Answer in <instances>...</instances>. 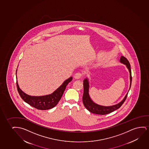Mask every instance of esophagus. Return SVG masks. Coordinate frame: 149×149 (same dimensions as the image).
<instances>
[{"mask_svg": "<svg viewBox=\"0 0 149 149\" xmlns=\"http://www.w3.org/2000/svg\"><path fill=\"white\" fill-rule=\"evenodd\" d=\"M82 76V74L81 73L78 72L74 75V78L75 79H79Z\"/></svg>", "mask_w": 149, "mask_h": 149, "instance_id": "obj_1", "label": "esophagus"}]
</instances>
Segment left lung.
I'll return each mask as SVG.
<instances>
[{"mask_svg": "<svg viewBox=\"0 0 149 149\" xmlns=\"http://www.w3.org/2000/svg\"><path fill=\"white\" fill-rule=\"evenodd\" d=\"M120 61L121 63H123L126 65L127 68L129 70V71L130 73V88L131 82H132V75H131L130 65V63L128 61V59L123 56H122L120 57ZM130 88H129V90H130ZM84 90L82 101H83V103H84L85 107L92 113H93L95 114H101V115H105V114L110 113L111 112L114 111V110H116L120 108V106L122 105L124 103L125 100L126 99L128 94V93L125 97L124 99L118 104L112 105V106H101V105H98V104L94 103L90 98L89 93H88L89 82H88V78H86L84 80Z\"/></svg>", "mask_w": 149, "mask_h": 149, "instance_id": "left-lung-1", "label": "left lung"}]
</instances>
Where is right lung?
<instances>
[{"instance_id":"obj_1","label":"right lung","mask_w":149,"mask_h":149,"mask_svg":"<svg viewBox=\"0 0 149 149\" xmlns=\"http://www.w3.org/2000/svg\"><path fill=\"white\" fill-rule=\"evenodd\" d=\"M72 80V77L65 80L63 84L53 93L46 96H31L27 95L19 88L17 81V87L20 96L26 103L38 109L48 110L53 108L57 105L59 100H61L68 84Z\"/></svg>"}]
</instances>
